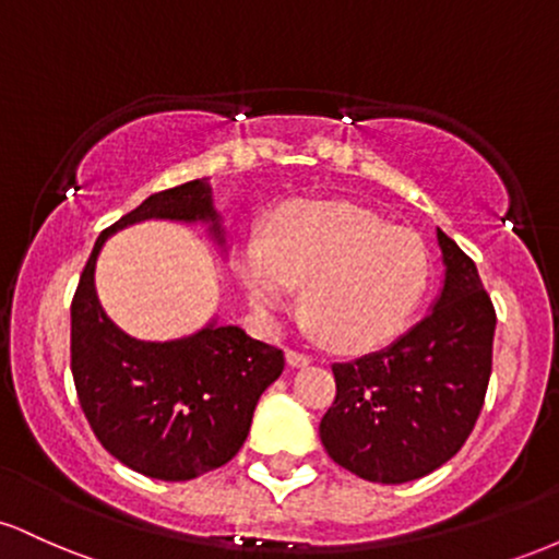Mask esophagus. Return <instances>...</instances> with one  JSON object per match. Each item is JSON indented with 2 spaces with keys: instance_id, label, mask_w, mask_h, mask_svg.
Masks as SVG:
<instances>
[{
  "instance_id": "obj_1",
  "label": "esophagus",
  "mask_w": 559,
  "mask_h": 559,
  "mask_svg": "<svg viewBox=\"0 0 559 559\" xmlns=\"http://www.w3.org/2000/svg\"><path fill=\"white\" fill-rule=\"evenodd\" d=\"M286 362L292 365V368H305V365H310V357L301 355L297 349H286Z\"/></svg>"
}]
</instances>
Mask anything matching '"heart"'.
Returning a JSON list of instances; mask_svg holds the SVG:
<instances>
[{
	"mask_svg": "<svg viewBox=\"0 0 559 559\" xmlns=\"http://www.w3.org/2000/svg\"><path fill=\"white\" fill-rule=\"evenodd\" d=\"M249 305L278 316L301 286V316L331 349L357 355L394 342L426 294L431 258L415 230L352 202L301 199L236 254Z\"/></svg>",
	"mask_w": 559,
	"mask_h": 559,
	"instance_id": "b5f03b06",
	"label": "heart"
}]
</instances>
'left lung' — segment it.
I'll list each match as a JSON object with an SVG mask.
<instances>
[{
    "label": "left lung",
    "mask_w": 559,
    "mask_h": 559,
    "mask_svg": "<svg viewBox=\"0 0 559 559\" xmlns=\"http://www.w3.org/2000/svg\"><path fill=\"white\" fill-rule=\"evenodd\" d=\"M444 284L431 312L386 349L336 362L320 441L373 484H407L452 460L476 426L491 376L497 316L476 262L441 228Z\"/></svg>",
    "instance_id": "left-lung-1"
}]
</instances>
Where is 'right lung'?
Here are the masks:
<instances>
[{"label":"right lung","instance_id":"obj_1","mask_svg":"<svg viewBox=\"0 0 559 559\" xmlns=\"http://www.w3.org/2000/svg\"><path fill=\"white\" fill-rule=\"evenodd\" d=\"M207 226L226 254V228L207 178L146 197L102 230L70 307V368L88 426L126 467L157 480H191L226 465L252 426L262 391L284 373V352L213 318L191 336L141 342L107 318L96 260L133 223Z\"/></svg>","mask_w":559,"mask_h":559}]
</instances>
